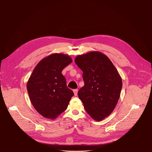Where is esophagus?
Returning <instances> with one entry per match:
<instances>
[{
  "instance_id": "1",
  "label": "esophagus",
  "mask_w": 152,
  "mask_h": 152,
  "mask_svg": "<svg viewBox=\"0 0 152 152\" xmlns=\"http://www.w3.org/2000/svg\"><path fill=\"white\" fill-rule=\"evenodd\" d=\"M77 92H78V90H77V89H75V90H73V93H74V94H75V96H77Z\"/></svg>"
}]
</instances>
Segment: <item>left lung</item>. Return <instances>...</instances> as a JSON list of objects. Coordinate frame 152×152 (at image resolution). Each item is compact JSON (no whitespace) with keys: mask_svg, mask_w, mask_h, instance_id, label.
<instances>
[{"mask_svg":"<svg viewBox=\"0 0 152 152\" xmlns=\"http://www.w3.org/2000/svg\"><path fill=\"white\" fill-rule=\"evenodd\" d=\"M83 72L84 86L78 91L85 110L94 120L109 116L120 96L122 79L111 61L102 52L93 51L75 59Z\"/></svg>","mask_w":152,"mask_h":152,"instance_id":"8db88e82","label":"left lung"}]
</instances>
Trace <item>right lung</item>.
Returning a JSON list of instances; mask_svg holds the SVG:
<instances>
[{
	"label": "right lung",
	"instance_id": "add662e5",
	"mask_svg": "<svg viewBox=\"0 0 152 152\" xmlns=\"http://www.w3.org/2000/svg\"><path fill=\"white\" fill-rule=\"evenodd\" d=\"M72 61L68 55L53 53L41 59L34 69L27 90L32 105L42 117L53 120L67 109L74 93L61 72Z\"/></svg>",
	"mask_w": 152,
	"mask_h": 152
}]
</instances>
